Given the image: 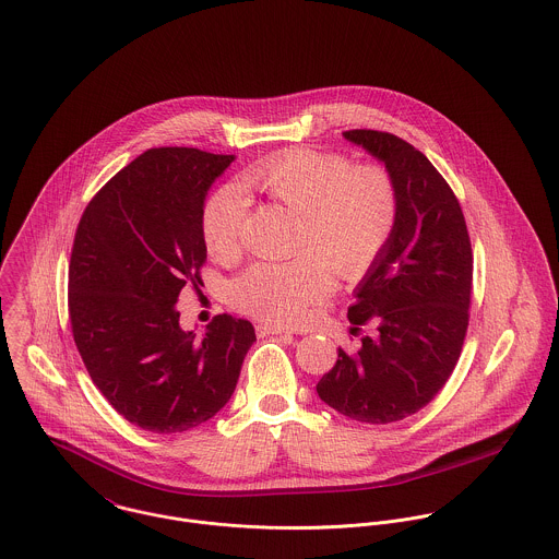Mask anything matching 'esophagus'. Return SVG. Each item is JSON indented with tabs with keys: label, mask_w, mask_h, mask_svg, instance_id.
<instances>
[{
	"label": "esophagus",
	"mask_w": 559,
	"mask_h": 559,
	"mask_svg": "<svg viewBox=\"0 0 559 559\" xmlns=\"http://www.w3.org/2000/svg\"><path fill=\"white\" fill-rule=\"evenodd\" d=\"M255 333H258L260 337H264V335H290V331H286V329H282V326H273V324H258V326H255Z\"/></svg>",
	"instance_id": "34e87169"
}]
</instances>
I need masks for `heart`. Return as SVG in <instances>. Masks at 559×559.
I'll use <instances>...</instances> for the list:
<instances>
[{
    "label": "heart",
    "instance_id": "heart-1",
    "mask_svg": "<svg viewBox=\"0 0 559 559\" xmlns=\"http://www.w3.org/2000/svg\"><path fill=\"white\" fill-rule=\"evenodd\" d=\"M243 183L297 211L295 248L284 262H258L235 280L233 305L260 320L297 324L333 293V273L362 280L395 237L402 194L393 173L348 155L290 147L252 166ZM250 201L239 186H222L204 203L201 233L215 260L241 254Z\"/></svg>",
    "mask_w": 559,
    "mask_h": 559
}]
</instances>
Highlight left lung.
Masks as SVG:
<instances>
[{
  "instance_id": "1",
  "label": "left lung",
  "mask_w": 559,
  "mask_h": 559,
  "mask_svg": "<svg viewBox=\"0 0 559 559\" xmlns=\"http://www.w3.org/2000/svg\"><path fill=\"white\" fill-rule=\"evenodd\" d=\"M344 136L384 162L402 194L393 241L356 286L348 309L355 350L316 386L340 414L371 425L402 420L427 406L451 378L469 322L474 258L455 192L404 139L378 130Z\"/></svg>"
}]
</instances>
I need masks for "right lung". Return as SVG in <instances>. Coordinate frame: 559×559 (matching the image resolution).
<instances>
[{
    "instance_id": "obj_1",
    "label": "right lung",
    "mask_w": 559,
    "mask_h": 559,
    "mask_svg": "<svg viewBox=\"0 0 559 559\" xmlns=\"http://www.w3.org/2000/svg\"><path fill=\"white\" fill-rule=\"evenodd\" d=\"M235 157L159 147L121 168L87 204L72 246L68 313L74 344L106 402L132 425L177 433L228 404L254 326L215 316L199 340L177 299L203 286L201 215Z\"/></svg>"
}]
</instances>
